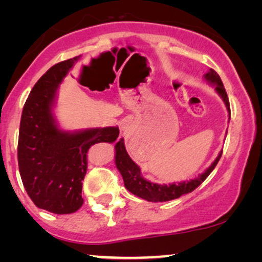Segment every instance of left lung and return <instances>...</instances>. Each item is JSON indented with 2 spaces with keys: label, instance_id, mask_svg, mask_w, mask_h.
<instances>
[{
  "label": "left lung",
  "instance_id": "obj_1",
  "mask_svg": "<svg viewBox=\"0 0 262 262\" xmlns=\"http://www.w3.org/2000/svg\"><path fill=\"white\" fill-rule=\"evenodd\" d=\"M204 78L209 82L210 84L214 85L217 94L221 96L222 100L224 101V105L227 107L229 112V119H230V103H229V99L225 92V88L222 82L220 75H218L213 69H210L207 73L204 75ZM116 166L118 170L120 171L121 177L124 179V185L127 191H130L132 194L139 196V198L148 200V202L159 203V202H169V200L180 198L181 195L191 193L192 191L198 187V186L204 182V180L209 177L211 171L214 169L217 166L218 161H220L222 156V151L218 154L216 160L211 163V166L204 171V173L199 174L198 177L192 179L189 181L178 182V184H169V185H161V184H154L151 181H148L146 179L142 177L141 168L136 164L125 149L124 139L121 138L119 142L117 143L116 146Z\"/></svg>",
  "mask_w": 262,
  "mask_h": 262
}]
</instances>
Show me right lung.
<instances>
[{"label":"right lung","instance_id":"1","mask_svg":"<svg viewBox=\"0 0 262 262\" xmlns=\"http://www.w3.org/2000/svg\"><path fill=\"white\" fill-rule=\"evenodd\" d=\"M81 56L50 68L34 84L21 114L17 162L24 187L39 209L56 214L73 213L83 204L82 180L88 150L96 143H113L117 126L64 131L53 107L57 89Z\"/></svg>","mask_w":262,"mask_h":262}]
</instances>
